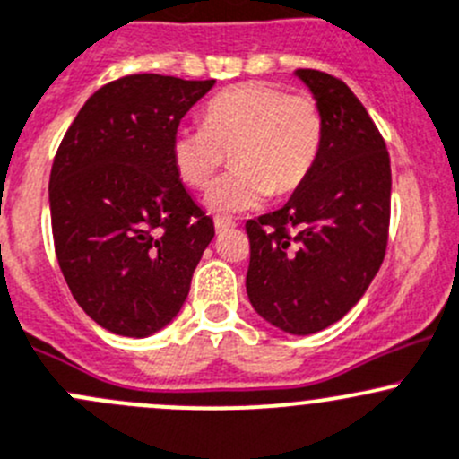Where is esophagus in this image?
<instances>
[{
	"instance_id": "obj_1",
	"label": "esophagus",
	"mask_w": 459,
	"mask_h": 459,
	"mask_svg": "<svg viewBox=\"0 0 459 459\" xmlns=\"http://www.w3.org/2000/svg\"><path fill=\"white\" fill-rule=\"evenodd\" d=\"M214 228H216V234H225V231L228 230H231L234 228V223H231V221H228V219H214Z\"/></svg>"
}]
</instances>
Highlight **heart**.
I'll return each instance as SVG.
<instances>
[{"label": "heart", "mask_w": 459, "mask_h": 459, "mask_svg": "<svg viewBox=\"0 0 459 459\" xmlns=\"http://www.w3.org/2000/svg\"><path fill=\"white\" fill-rule=\"evenodd\" d=\"M324 138V117L310 95H288L267 82H245L205 104L203 125L178 126L171 160L194 189L210 187L231 152L236 167L210 189L207 210L243 214L272 192H294L310 176Z\"/></svg>", "instance_id": "obj_1"}]
</instances>
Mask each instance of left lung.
Segmentation results:
<instances>
[{"label":"left lung","mask_w":459,"mask_h":459,"mask_svg":"<svg viewBox=\"0 0 459 459\" xmlns=\"http://www.w3.org/2000/svg\"><path fill=\"white\" fill-rule=\"evenodd\" d=\"M294 75L324 117L310 176L272 214L247 221L249 303L274 328L315 334L357 306L388 243L390 158L364 104L337 77ZM297 227L298 231L289 234Z\"/></svg>","instance_id":"obj_1"}]
</instances>
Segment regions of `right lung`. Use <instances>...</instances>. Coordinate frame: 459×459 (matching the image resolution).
<instances>
[{
	"label": "right lung",
	"instance_id": "add662e5",
	"mask_svg": "<svg viewBox=\"0 0 459 459\" xmlns=\"http://www.w3.org/2000/svg\"><path fill=\"white\" fill-rule=\"evenodd\" d=\"M214 82H108L57 149L48 183L57 263L82 310L108 333L143 339L169 325L214 238V221L171 160V135Z\"/></svg>",
	"mask_w": 459,
	"mask_h": 459
}]
</instances>
